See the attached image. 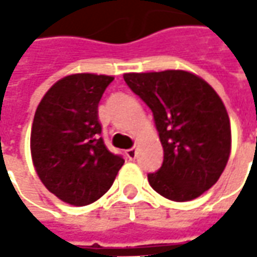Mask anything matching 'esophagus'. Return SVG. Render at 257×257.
<instances>
[{"mask_svg": "<svg viewBox=\"0 0 257 257\" xmlns=\"http://www.w3.org/2000/svg\"><path fill=\"white\" fill-rule=\"evenodd\" d=\"M125 156H127V159L128 160H134L136 159V156H137V150L132 147V149H128V150H125Z\"/></svg>", "mask_w": 257, "mask_h": 257, "instance_id": "obj_1", "label": "esophagus"}]
</instances>
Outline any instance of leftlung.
Listing matches in <instances>:
<instances>
[{
  "instance_id": "1",
  "label": "left lung",
  "mask_w": 257,
  "mask_h": 257,
  "mask_svg": "<svg viewBox=\"0 0 257 257\" xmlns=\"http://www.w3.org/2000/svg\"><path fill=\"white\" fill-rule=\"evenodd\" d=\"M125 84L149 105L163 146V164L149 183L173 202L209 190L224 170L232 147L222 98L203 78L183 70L124 74Z\"/></svg>"
}]
</instances>
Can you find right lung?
<instances>
[{"instance_id":"obj_1","label":"right lung","mask_w":257,"mask_h":257,"mask_svg":"<svg viewBox=\"0 0 257 257\" xmlns=\"http://www.w3.org/2000/svg\"><path fill=\"white\" fill-rule=\"evenodd\" d=\"M111 75L71 74L40 101L31 128V157L40 180L60 200L87 206L107 192L124 159L101 136L98 103Z\"/></svg>"}]
</instances>
